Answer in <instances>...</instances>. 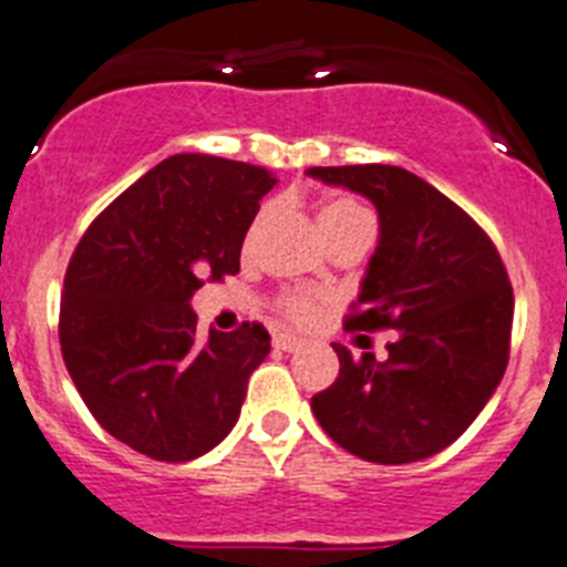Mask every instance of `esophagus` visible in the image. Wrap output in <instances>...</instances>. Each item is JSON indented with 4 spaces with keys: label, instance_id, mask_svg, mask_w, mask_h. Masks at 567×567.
Listing matches in <instances>:
<instances>
[{
    "label": "esophagus",
    "instance_id": "34e87169",
    "mask_svg": "<svg viewBox=\"0 0 567 567\" xmlns=\"http://www.w3.org/2000/svg\"><path fill=\"white\" fill-rule=\"evenodd\" d=\"M302 344H305L302 339H296V336H290V333L274 336V347H277V350H282V353H296V350H302Z\"/></svg>",
    "mask_w": 567,
    "mask_h": 567
}]
</instances>
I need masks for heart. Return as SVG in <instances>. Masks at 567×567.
<instances>
[{
	"label": "heart",
	"mask_w": 567,
	"mask_h": 567,
	"mask_svg": "<svg viewBox=\"0 0 567 567\" xmlns=\"http://www.w3.org/2000/svg\"><path fill=\"white\" fill-rule=\"evenodd\" d=\"M361 220H370V214H367V208H361L359 203L350 200V197H330V200L321 203L319 208H316V226H319L321 237H328V234L339 231V228L344 226H353V223H361ZM259 220L254 223L251 228V237L254 231H257ZM282 310L290 316L293 321H313L316 313H319V305H316V299H310L308 293H288L282 299Z\"/></svg>",
	"instance_id": "obj_1"
}]
</instances>
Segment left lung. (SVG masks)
Wrapping results in <instances>:
<instances>
[{"label":"left lung","mask_w":567,"mask_h":567,"mask_svg":"<svg viewBox=\"0 0 567 567\" xmlns=\"http://www.w3.org/2000/svg\"><path fill=\"white\" fill-rule=\"evenodd\" d=\"M308 175L379 212V246L347 330H398L384 361L333 344L339 379L310 398L316 421L370 463L437 455L481 415L506 372L514 293L503 259L461 206L401 166H313Z\"/></svg>","instance_id":"obj_1"}]
</instances>
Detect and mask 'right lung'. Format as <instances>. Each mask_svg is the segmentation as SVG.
I'll use <instances>...</instances> for the list:
<instances>
[{
	"mask_svg": "<svg viewBox=\"0 0 567 567\" xmlns=\"http://www.w3.org/2000/svg\"><path fill=\"white\" fill-rule=\"evenodd\" d=\"M277 177L251 163L172 155L86 228L68 265L59 341L86 410L115 441L166 463L212 452L271 353L262 324L197 336L192 296L239 271Z\"/></svg>",
	"mask_w": 567,
	"mask_h": 567,
	"instance_id": "1",
	"label": "right lung"
}]
</instances>
